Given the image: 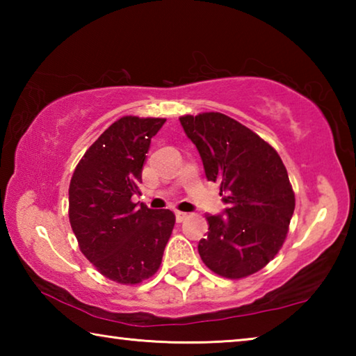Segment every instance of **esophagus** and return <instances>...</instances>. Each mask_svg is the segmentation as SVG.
<instances>
[{"mask_svg":"<svg viewBox=\"0 0 356 356\" xmlns=\"http://www.w3.org/2000/svg\"><path fill=\"white\" fill-rule=\"evenodd\" d=\"M186 216H188V215H186L185 212H179V210H176V221L177 222H182L186 218Z\"/></svg>","mask_w":356,"mask_h":356,"instance_id":"34e87169","label":"esophagus"}]
</instances>
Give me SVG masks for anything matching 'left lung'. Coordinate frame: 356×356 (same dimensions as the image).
I'll return each instance as SVG.
<instances>
[{
  "mask_svg": "<svg viewBox=\"0 0 356 356\" xmlns=\"http://www.w3.org/2000/svg\"><path fill=\"white\" fill-rule=\"evenodd\" d=\"M201 155L206 177L218 184L226 209L207 215L202 262L237 280L265 267L284 243L295 196L278 152L254 131L221 113L179 118Z\"/></svg>",
  "mask_w": 356,
  "mask_h": 356,
  "instance_id": "8db88e82",
  "label": "left lung"
}]
</instances>
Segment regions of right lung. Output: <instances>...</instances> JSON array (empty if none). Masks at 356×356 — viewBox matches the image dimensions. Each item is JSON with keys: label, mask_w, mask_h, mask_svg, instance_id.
<instances>
[{"label": "right lung", "mask_w": 356, "mask_h": 356, "mask_svg": "<svg viewBox=\"0 0 356 356\" xmlns=\"http://www.w3.org/2000/svg\"><path fill=\"white\" fill-rule=\"evenodd\" d=\"M165 122L120 118L86 150L70 180L69 218L80 250L120 284H138L159 270L176 222L171 210L131 202L150 140Z\"/></svg>", "instance_id": "obj_1"}]
</instances>
